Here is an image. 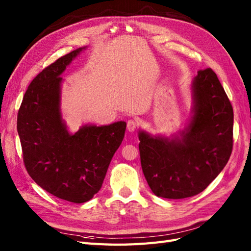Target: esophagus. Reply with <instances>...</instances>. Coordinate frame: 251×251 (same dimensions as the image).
<instances>
[{
    "instance_id": "obj_1",
    "label": "esophagus",
    "mask_w": 251,
    "mask_h": 251,
    "mask_svg": "<svg viewBox=\"0 0 251 251\" xmlns=\"http://www.w3.org/2000/svg\"><path fill=\"white\" fill-rule=\"evenodd\" d=\"M126 126H127V130L128 131L134 132L136 130V127H137V126H138V123L136 120H134V119H130V120H127Z\"/></svg>"
}]
</instances>
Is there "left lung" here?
Instances as JSON below:
<instances>
[{"label": "left lung", "instance_id": "obj_1", "mask_svg": "<svg viewBox=\"0 0 251 251\" xmlns=\"http://www.w3.org/2000/svg\"><path fill=\"white\" fill-rule=\"evenodd\" d=\"M194 115L179 138L139 132L141 168L151 192L184 199L203 192L228 162L233 146V110L210 68L193 81Z\"/></svg>", "mask_w": 251, "mask_h": 251}]
</instances>
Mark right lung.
I'll list each match as a JSON object with an SVG mask.
<instances>
[{"instance_id": "right-lung-1", "label": "right lung", "mask_w": 251, "mask_h": 251, "mask_svg": "<svg viewBox=\"0 0 251 251\" xmlns=\"http://www.w3.org/2000/svg\"><path fill=\"white\" fill-rule=\"evenodd\" d=\"M81 50L59 57L36 75L23 97L17 123L30 177L46 192L73 203L87 202L100 192L126 127L118 121L68 132L59 109L60 74Z\"/></svg>"}]
</instances>
